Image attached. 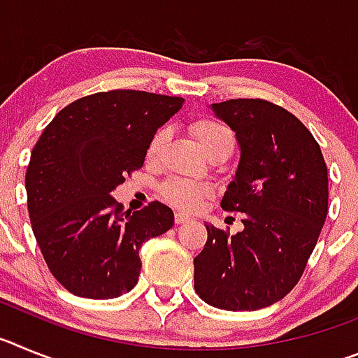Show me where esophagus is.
Masks as SVG:
<instances>
[{
	"instance_id": "34e87169",
	"label": "esophagus",
	"mask_w": 358,
	"mask_h": 358,
	"mask_svg": "<svg viewBox=\"0 0 358 358\" xmlns=\"http://www.w3.org/2000/svg\"><path fill=\"white\" fill-rule=\"evenodd\" d=\"M188 220H189V217L186 213H176V224H177V226H179V224L188 222Z\"/></svg>"
}]
</instances>
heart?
Returning <instances> with one entry per match:
<instances>
[{"label": "heart", "instance_id": "obj_1", "mask_svg": "<svg viewBox=\"0 0 358 358\" xmlns=\"http://www.w3.org/2000/svg\"><path fill=\"white\" fill-rule=\"evenodd\" d=\"M192 132H194L195 140L199 147L204 150L206 156L215 154V152H229L235 147V134L227 127L226 123L217 118H199L192 123ZM164 140H166V129L161 127L154 132L147 145V159H156L159 156L161 148H163ZM161 195L166 202L172 206L181 208V210H197L202 202L206 201L211 195V186L204 182L189 181L182 177H173L164 182L161 188Z\"/></svg>", "mask_w": 358, "mask_h": 358}]
</instances>
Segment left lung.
Wrapping results in <instances>:
<instances>
[{"label":"left lung","mask_w":358,"mask_h":358,"mask_svg":"<svg viewBox=\"0 0 358 358\" xmlns=\"http://www.w3.org/2000/svg\"><path fill=\"white\" fill-rule=\"evenodd\" d=\"M240 145L235 179L220 206L243 215L236 235L206 224L195 256V292L224 310L280 301L301 278L328 213V170L312 132L262 98L211 103Z\"/></svg>","instance_id":"8db88e82"}]
</instances>
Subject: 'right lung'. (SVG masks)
Segmentation results:
<instances>
[{
  "instance_id": "right-lung-1",
  "label": "right lung",
  "mask_w": 358,
  "mask_h": 358,
  "mask_svg": "<svg viewBox=\"0 0 358 358\" xmlns=\"http://www.w3.org/2000/svg\"><path fill=\"white\" fill-rule=\"evenodd\" d=\"M182 102L134 90L90 94L66 106L31 150V229L50 273L75 296L110 299L134 289L141 243L173 226L161 202L131 213L110 192L143 166L150 138Z\"/></svg>"
}]
</instances>
